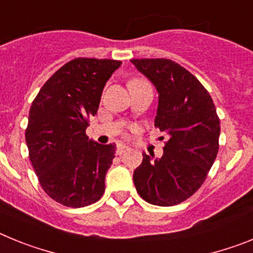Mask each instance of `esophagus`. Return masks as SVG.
<instances>
[{
	"label": "esophagus",
	"instance_id": "esophagus-1",
	"mask_svg": "<svg viewBox=\"0 0 253 253\" xmlns=\"http://www.w3.org/2000/svg\"><path fill=\"white\" fill-rule=\"evenodd\" d=\"M126 151H129V147L125 146V144H118V147H116V153L119 156L124 154Z\"/></svg>",
	"mask_w": 253,
	"mask_h": 253
}]
</instances>
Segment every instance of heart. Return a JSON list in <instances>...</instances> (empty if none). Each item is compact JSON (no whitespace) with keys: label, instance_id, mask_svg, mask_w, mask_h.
<instances>
[{"label":"heart","instance_id":"1","mask_svg":"<svg viewBox=\"0 0 253 253\" xmlns=\"http://www.w3.org/2000/svg\"><path fill=\"white\" fill-rule=\"evenodd\" d=\"M134 81H138V80H134ZM131 82H133V81H131Z\"/></svg>","mask_w":253,"mask_h":253}]
</instances>
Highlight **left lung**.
Returning a JSON list of instances; mask_svg holds the SVG:
<instances>
[{
    "label": "left lung",
    "instance_id": "1",
    "mask_svg": "<svg viewBox=\"0 0 253 253\" xmlns=\"http://www.w3.org/2000/svg\"><path fill=\"white\" fill-rule=\"evenodd\" d=\"M131 63L157 88L154 126L169 135L162 157L143 153L134 185L149 204L177 205L204 184L218 154L220 120L207 88L184 67L166 58Z\"/></svg>",
    "mask_w": 253,
    "mask_h": 253
}]
</instances>
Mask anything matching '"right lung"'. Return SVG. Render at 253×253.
<instances>
[{
	"mask_svg": "<svg viewBox=\"0 0 253 253\" xmlns=\"http://www.w3.org/2000/svg\"><path fill=\"white\" fill-rule=\"evenodd\" d=\"M120 60L75 58L60 67L38 92L25 130L29 158L40 186L53 200L82 208L100 200L115 143L88 139L105 84Z\"/></svg>",
	"mask_w": 253,
	"mask_h": 253,
	"instance_id": "obj_1",
	"label": "right lung"
}]
</instances>
